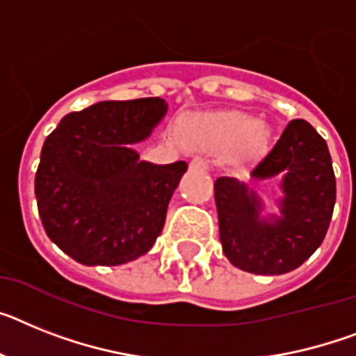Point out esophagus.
Returning a JSON list of instances; mask_svg holds the SVG:
<instances>
[{
	"mask_svg": "<svg viewBox=\"0 0 356 356\" xmlns=\"http://www.w3.org/2000/svg\"><path fill=\"white\" fill-rule=\"evenodd\" d=\"M190 168H192V170H202V172H206V170H210V161L202 159V157H195V159L190 163Z\"/></svg>",
	"mask_w": 356,
	"mask_h": 356,
	"instance_id": "34e87169",
	"label": "esophagus"
}]
</instances>
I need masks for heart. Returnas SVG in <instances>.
<instances>
[{"mask_svg":"<svg viewBox=\"0 0 356 356\" xmlns=\"http://www.w3.org/2000/svg\"><path fill=\"white\" fill-rule=\"evenodd\" d=\"M190 137L197 145L215 150H228L241 145L243 154L253 155L266 150L270 132L262 124H257L252 115L222 112L197 118L190 124Z\"/></svg>","mask_w":356,"mask_h":356,"instance_id":"obj_1","label":"heart"}]
</instances>
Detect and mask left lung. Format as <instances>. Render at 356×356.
Listing matches in <instances>:
<instances>
[{
	"instance_id": "left-lung-1",
	"label": "left lung",
	"mask_w": 356,
	"mask_h": 356,
	"mask_svg": "<svg viewBox=\"0 0 356 356\" xmlns=\"http://www.w3.org/2000/svg\"><path fill=\"white\" fill-rule=\"evenodd\" d=\"M284 172L282 219L261 220V202L237 179L215 181L224 255L248 273L295 270L322 244L335 208L337 181L327 145L304 119L288 122L279 141L253 164L257 179Z\"/></svg>"
}]
</instances>
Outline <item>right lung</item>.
<instances>
[{"mask_svg": "<svg viewBox=\"0 0 356 356\" xmlns=\"http://www.w3.org/2000/svg\"><path fill=\"white\" fill-rule=\"evenodd\" d=\"M166 108L161 97L103 101L65 115L44 139L38 211L50 241L74 261L124 264L159 237L188 164L139 161L128 145L150 136Z\"/></svg>", "mask_w": 356, "mask_h": 356, "instance_id": "1", "label": "right lung"}]
</instances>
